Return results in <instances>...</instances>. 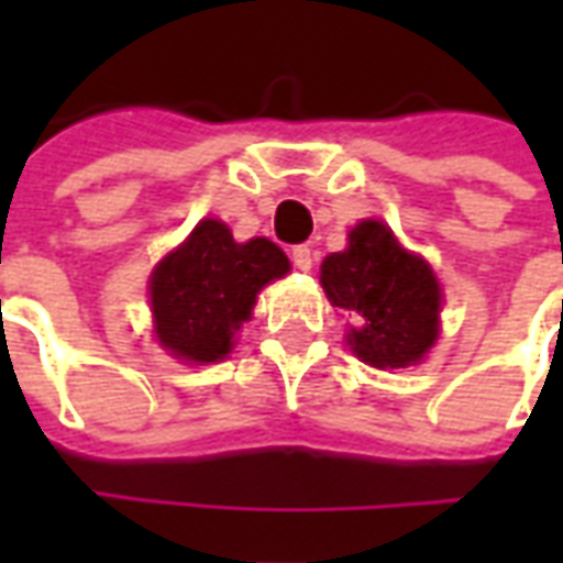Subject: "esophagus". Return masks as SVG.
Listing matches in <instances>:
<instances>
[{"label":"esophagus","instance_id":"34e87169","mask_svg":"<svg viewBox=\"0 0 563 563\" xmlns=\"http://www.w3.org/2000/svg\"><path fill=\"white\" fill-rule=\"evenodd\" d=\"M292 265L298 271H310L313 268V253H310V246L298 244L292 250Z\"/></svg>","mask_w":563,"mask_h":563}]
</instances>
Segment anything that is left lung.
Instances as JSON below:
<instances>
[{"mask_svg": "<svg viewBox=\"0 0 563 563\" xmlns=\"http://www.w3.org/2000/svg\"><path fill=\"white\" fill-rule=\"evenodd\" d=\"M343 253L322 262L319 280L329 301L358 325L346 343L379 371L419 365L440 334V283L422 256L407 253L386 222L362 220Z\"/></svg>", "mask_w": 563, "mask_h": 563, "instance_id": "obj_1", "label": "left lung"}]
</instances>
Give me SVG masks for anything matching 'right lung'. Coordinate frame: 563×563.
Segmentation results:
<instances>
[{
	"label": "right lung",
	"mask_w": 563,
	"mask_h": 563,
	"mask_svg": "<svg viewBox=\"0 0 563 563\" xmlns=\"http://www.w3.org/2000/svg\"><path fill=\"white\" fill-rule=\"evenodd\" d=\"M286 274L289 258L268 238L238 244L225 222L201 220L150 274L156 341L189 365L222 362L256 295Z\"/></svg>",
	"instance_id": "right-lung-1"
}]
</instances>
